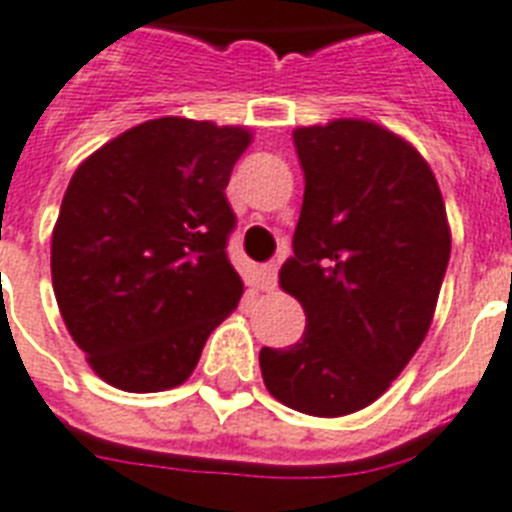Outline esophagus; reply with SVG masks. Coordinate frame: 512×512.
I'll list each match as a JSON object with an SVG mask.
<instances>
[{
	"instance_id": "1",
	"label": "esophagus",
	"mask_w": 512,
	"mask_h": 512,
	"mask_svg": "<svg viewBox=\"0 0 512 512\" xmlns=\"http://www.w3.org/2000/svg\"><path fill=\"white\" fill-rule=\"evenodd\" d=\"M277 269H280V261H267V264H264V267L259 269L261 288H264V290H275V285H277Z\"/></svg>"
}]
</instances>
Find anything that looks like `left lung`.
Here are the masks:
<instances>
[{"label":"left lung","instance_id":"1","mask_svg":"<svg viewBox=\"0 0 512 512\" xmlns=\"http://www.w3.org/2000/svg\"><path fill=\"white\" fill-rule=\"evenodd\" d=\"M304 206L280 285L306 327L259 354L269 394L338 418L378 399L420 349L449 264L441 190L420 153L378 124L341 118L293 132Z\"/></svg>","mask_w":512,"mask_h":512}]
</instances>
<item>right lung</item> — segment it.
<instances>
[{
	"mask_svg": "<svg viewBox=\"0 0 512 512\" xmlns=\"http://www.w3.org/2000/svg\"><path fill=\"white\" fill-rule=\"evenodd\" d=\"M248 142L237 126L155 118L73 174L52 232V288L110 386L153 394L185 383L243 296L224 190Z\"/></svg>",
	"mask_w": 512,
	"mask_h": 512,
	"instance_id": "add662e5",
	"label": "right lung"
}]
</instances>
